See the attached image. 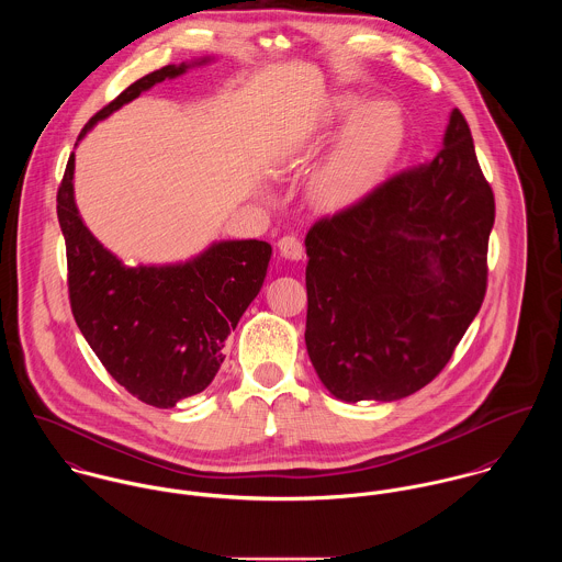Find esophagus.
Instances as JSON below:
<instances>
[{"instance_id":"obj_1","label":"esophagus","mask_w":562,"mask_h":562,"mask_svg":"<svg viewBox=\"0 0 562 562\" xmlns=\"http://www.w3.org/2000/svg\"><path fill=\"white\" fill-rule=\"evenodd\" d=\"M277 246H279V252H281L285 259L299 261V259L303 257V241L299 240L296 236H283Z\"/></svg>"}]
</instances>
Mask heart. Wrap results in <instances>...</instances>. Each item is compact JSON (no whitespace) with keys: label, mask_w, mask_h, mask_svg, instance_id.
Returning a JSON list of instances; mask_svg holds the SVG:
<instances>
[{"label":"heart","mask_w":562,"mask_h":562,"mask_svg":"<svg viewBox=\"0 0 562 562\" xmlns=\"http://www.w3.org/2000/svg\"><path fill=\"white\" fill-rule=\"evenodd\" d=\"M350 114L355 116L318 175V192L324 199H339L357 190L385 168L401 147V110L392 101L361 105L357 97L339 99L333 116L344 119Z\"/></svg>","instance_id":"obj_1"}]
</instances>
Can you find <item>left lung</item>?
<instances>
[{"instance_id":"8db88e82","label":"left lung","mask_w":562,"mask_h":562,"mask_svg":"<svg viewBox=\"0 0 562 562\" xmlns=\"http://www.w3.org/2000/svg\"><path fill=\"white\" fill-rule=\"evenodd\" d=\"M493 221L470 125L452 110L435 160L310 229L305 344L337 401H401L446 368L484 301Z\"/></svg>"}]
</instances>
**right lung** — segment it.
<instances>
[{
    "instance_id": "1",
    "label": "right lung",
    "mask_w": 562,
    "mask_h": 562,
    "mask_svg": "<svg viewBox=\"0 0 562 562\" xmlns=\"http://www.w3.org/2000/svg\"><path fill=\"white\" fill-rule=\"evenodd\" d=\"M210 58L168 65L127 86L81 130V140L140 92L183 76ZM76 156L58 188V221L67 244L69 299L81 335L132 396L170 408L201 394L225 361V341L259 294L272 246L214 241L201 255L164 266H125L81 221L74 194Z\"/></svg>"
}]
</instances>
